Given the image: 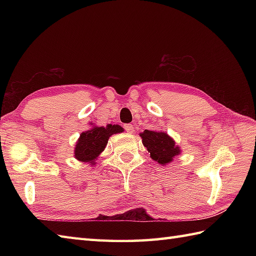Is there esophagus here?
Returning a JSON list of instances; mask_svg holds the SVG:
<instances>
[{"instance_id": "obj_1", "label": "esophagus", "mask_w": 256, "mask_h": 256, "mask_svg": "<svg viewBox=\"0 0 256 256\" xmlns=\"http://www.w3.org/2000/svg\"><path fill=\"white\" fill-rule=\"evenodd\" d=\"M124 130L126 131L128 133H132L134 131V126L132 124H125L124 125Z\"/></svg>"}]
</instances>
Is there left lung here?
I'll return each instance as SVG.
<instances>
[{
  "label": "left lung",
  "instance_id": "obj_1",
  "mask_svg": "<svg viewBox=\"0 0 256 256\" xmlns=\"http://www.w3.org/2000/svg\"><path fill=\"white\" fill-rule=\"evenodd\" d=\"M142 142L148 150L150 157L162 165L170 162L174 157L180 153L178 146L175 145V140L164 132L145 131L140 134Z\"/></svg>",
  "mask_w": 256,
  "mask_h": 256
}]
</instances>
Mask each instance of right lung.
<instances>
[{
	"label": "right lung",
	"instance_id": "obj_1",
	"mask_svg": "<svg viewBox=\"0 0 256 256\" xmlns=\"http://www.w3.org/2000/svg\"><path fill=\"white\" fill-rule=\"evenodd\" d=\"M123 132L122 126L118 124H108L104 126H94L90 131L81 133L74 148V157L80 162L94 164V160L106 148L108 138L112 134Z\"/></svg>",
	"mask_w": 256,
	"mask_h": 256
}]
</instances>
